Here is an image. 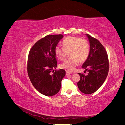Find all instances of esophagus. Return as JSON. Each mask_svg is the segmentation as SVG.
I'll list each match as a JSON object with an SVG mask.
<instances>
[{
	"mask_svg": "<svg viewBox=\"0 0 125 125\" xmlns=\"http://www.w3.org/2000/svg\"><path fill=\"white\" fill-rule=\"evenodd\" d=\"M71 73H70V72H68V71H66V75H69V74H71Z\"/></svg>",
	"mask_w": 125,
	"mask_h": 125,
	"instance_id": "esophagus-1",
	"label": "esophagus"
}]
</instances>
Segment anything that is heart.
<instances>
[{"label":"heart","instance_id":"obj_1","mask_svg":"<svg viewBox=\"0 0 125 125\" xmlns=\"http://www.w3.org/2000/svg\"><path fill=\"white\" fill-rule=\"evenodd\" d=\"M62 47L57 46L55 53L59 59L66 58L67 52H70V58L60 63L59 67L69 71H73L80 62H83L88 58L90 53L89 43L85 39L69 36L62 42Z\"/></svg>","mask_w":125,"mask_h":125}]
</instances>
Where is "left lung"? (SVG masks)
I'll return each instance as SVG.
<instances>
[{"label":"left lung","mask_w":125,"mask_h":125,"mask_svg":"<svg viewBox=\"0 0 125 125\" xmlns=\"http://www.w3.org/2000/svg\"><path fill=\"white\" fill-rule=\"evenodd\" d=\"M90 43L88 58L83 64L82 68L88 72L86 75L78 73L80 80L77 85L81 92L92 94L99 89L106 78L109 69L107 52L99 40L86 34Z\"/></svg>","instance_id":"8db88e82"}]
</instances>
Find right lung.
<instances>
[{
    "mask_svg": "<svg viewBox=\"0 0 125 125\" xmlns=\"http://www.w3.org/2000/svg\"><path fill=\"white\" fill-rule=\"evenodd\" d=\"M63 35H48L39 40L30 51L28 60V73L34 87L41 94L53 96L61 88L66 74L63 69L55 70L57 65L55 49Z\"/></svg>",
    "mask_w": 125,
    "mask_h": 125,
    "instance_id": "add662e5",
    "label": "right lung"
}]
</instances>
